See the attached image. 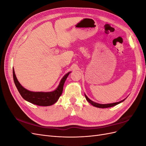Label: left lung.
<instances>
[{
    "instance_id": "1",
    "label": "left lung",
    "mask_w": 146,
    "mask_h": 146,
    "mask_svg": "<svg viewBox=\"0 0 146 146\" xmlns=\"http://www.w3.org/2000/svg\"><path fill=\"white\" fill-rule=\"evenodd\" d=\"M85 98H86V100L88 102L90 103L92 105H93L94 107H98V108H109V107H114V106H115L121 103L122 102L124 101L125 99H123L120 102H116V103H113V104H98L96 102H94L92 101L91 100H90L89 98H88V97L86 96V94H85Z\"/></svg>"
}]
</instances>
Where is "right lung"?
<instances>
[{
	"mask_svg": "<svg viewBox=\"0 0 146 146\" xmlns=\"http://www.w3.org/2000/svg\"><path fill=\"white\" fill-rule=\"evenodd\" d=\"M70 72L66 74L61 79L58 86L51 92H33L26 90L17 80L15 70L13 69V80L17 90L23 98L29 102L39 106H50L56 103L63 90L64 83Z\"/></svg>",
	"mask_w": 146,
	"mask_h": 146,
	"instance_id": "1",
	"label": "right lung"
}]
</instances>
